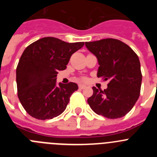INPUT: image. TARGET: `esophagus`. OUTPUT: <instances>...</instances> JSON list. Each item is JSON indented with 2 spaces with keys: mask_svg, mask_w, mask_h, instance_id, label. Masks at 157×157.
Listing matches in <instances>:
<instances>
[{
  "mask_svg": "<svg viewBox=\"0 0 157 157\" xmlns=\"http://www.w3.org/2000/svg\"><path fill=\"white\" fill-rule=\"evenodd\" d=\"M86 86L85 85H79L78 86V88L80 89V90H82V89H85L86 88Z\"/></svg>",
  "mask_w": 157,
  "mask_h": 157,
  "instance_id": "esophagus-1",
  "label": "esophagus"
}]
</instances>
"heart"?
Segmentation results:
<instances>
[{
  "label": "heart",
  "mask_w": 157,
  "mask_h": 157,
  "mask_svg": "<svg viewBox=\"0 0 157 157\" xmlns=\"http://www.w3.org/2000/svg\"><path fill=\"white\" fill-rule=\"evenodd\" d=\"M82 80H83V81H85L86 78H82Z\"/></svg>",
  "instance_id": "heart-1"
}]
</instances>
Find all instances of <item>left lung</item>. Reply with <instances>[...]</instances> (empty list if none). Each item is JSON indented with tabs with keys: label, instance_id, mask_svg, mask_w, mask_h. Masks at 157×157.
<instances>
[{
	"label": "left lung",
	"instance_id": "1",
	"mask_svg": "<svg viewBox=\"0 0 157 157\" xmlns=\"http://www.w3.org/2000/svg\"><path fill=\"white\" fill-rule=\"evenodd\" d=\"M86 46L98 58V77L109 80L106 90L93 87L89 105L109 119L123 117L139 98L142 75L138 56L127 44L114 38L89 41Z\"/></svg>",
	"mask_w": 157,
	"mask_h": 157
}]
</instances>
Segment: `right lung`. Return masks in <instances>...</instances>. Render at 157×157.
I'll return each mask as SVG.
<instances>
[{
    "instance_id": "add662e5",
    "label": "right lung",
    "mask_w": 157,
    "mask_h": 157,
    "mask_svg": "<svg viewBox=\"0 0 157 157\" xmlns=\"http://www.w3.org/2000/svg\"><path fill=\"white\" fill-rule=\"evenodd\" d=\"M84 42L68 43L46 37L25 48L16 68L18 98L26 112L37 120H50L66 109L75 82L56 86L59 71L66 69L71 55Z\"/></svg>"
}]
</instances>
